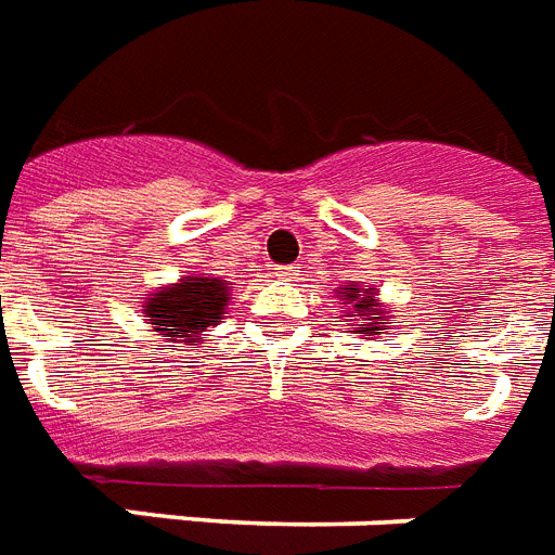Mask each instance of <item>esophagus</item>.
<instances>
[{
  "mask_svg": "<svg viewBox=\"0 0 555 555\" xmlns=\"http://www.w3.org/2000/svg\"><path fill=\"white\" fill-rule=\"evenodd\" d=\"M276 276L279 279H296V270L294 268H285V264H282V268H276Z\"/></svg>",
  "mask_w": 555,
  "mask_h": 555,
  "instance_id": "obj_1",
  "label": "esophagus"
}]
</instances>
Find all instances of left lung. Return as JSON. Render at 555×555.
Segmentation results:
<instances>
[{
    "label": "left lung",
    "instance_id": "left-lung-1",
    "mask_svg": "<svg viewBox=\"0 0 555 555\" xmlns=\"http://www.w3.org/2000/svg\"><path fill=\"white\" fill-rule=\"evenodd\" d=\"M370 291H372V287H358V285L344 287L346 299L352 302V311H349V314L363 317V320L370 317V320H372V323L363 328V334H380V328H384V325H378L380 311H378V302H375V299L370 296Z\"/></svg>",
    "mask_w": 555,
    "mask_h": 555
}]
</instances>
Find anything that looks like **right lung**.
<instances>
[{"label": "right lung", "instance_id": "add662e5", "mask_svg": "<svg viewBox=\"0 0 555 555\" xmlns=\"http://www.w3.org/2000/svg\"><path fill=\"white\" fill-rule=\"evenodd\" d=\"M230 306V291L223 279L185 276L175 287H165L147 296L145 314L151 317V328L165 334V340H177L185 346H197L209 325H218Z\"/></svg>", "mask_w": 555, "mask_h": 555}]
</instances>
